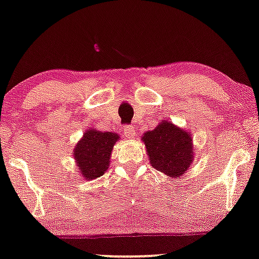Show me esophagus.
I'll use <instances>...</instances> for the list:
<instances>
[{"mask_svg": "<svg viewBox=\"0 0 259 259\" xmlns=\"http://www.w3.org/2000/svg\"><path fill=\"white\" fill-rule=\"evenodd\" d=\"M122 130L124 137H127V138H135L136 137V130L132 124H124Z\"/></svg>", "mask_w": 259, "mask_h": 259, "instance_id": "34e87169", "label": "esophagus"}]
</instances>
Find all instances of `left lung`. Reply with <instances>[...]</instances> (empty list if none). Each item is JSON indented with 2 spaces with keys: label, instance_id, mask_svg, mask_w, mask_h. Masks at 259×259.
I'll return each mask as SVG.
<instances>
[{
  "label": "left lung",
  "instance_id": "1",
  "mask_svg": "<svg viewBox=\"0 0 259 259\" xmlns=\"http://www.w3.org/2000/svg\"><path fill=\"white\" fill-rule=\"evenodd\" d=\"M143 142L152 167L169 177H181L192 162V138L186 131L178 128L169 121L146 132Z\"/></svg>",
  "mask_w": 259,
  "mask_h": 259
}]
</instances>
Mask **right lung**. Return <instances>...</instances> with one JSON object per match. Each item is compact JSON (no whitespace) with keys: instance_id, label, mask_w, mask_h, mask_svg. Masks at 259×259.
<instances>
[{"instance_id":"obj_1","label":"right lung","mask_w":259,"mask_h":259,"mask_svg":"<svg viewBox=\"0 0 259 259\" xmlns=\"http://www.w3.org/2000/svg\"><path fill=\"white\" fill-rule=\"evenodd\" d=\"M119 139L116 133L90 130L74 149V158L82 177L88 180L100 178L109 167L114 144Z\"/></svg>"}]
</instances>
